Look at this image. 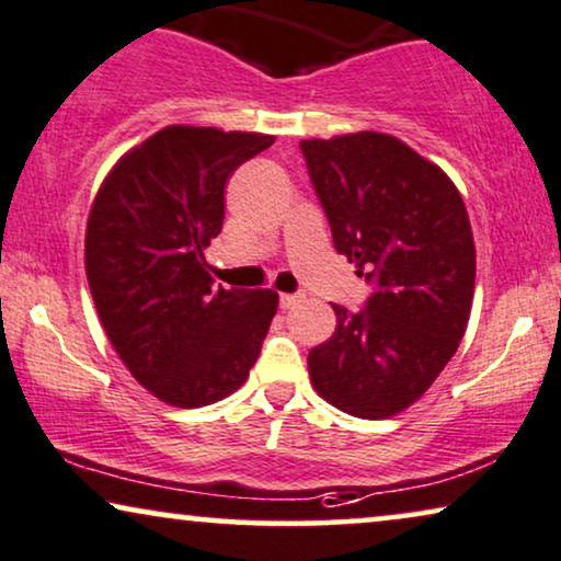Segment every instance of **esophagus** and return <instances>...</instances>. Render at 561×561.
Returning <instances> with one entry per match:
<instances>
[{
    "mask_svg": "<svg viewBox=\"0 0 561 561\" xmlns=\"http://www.w3.org/2000/svg\"><path fill=\"white\" fill-rule=\"evenodd\" d=\"M298 301H301L298 294H280V309H294Z\"/></svg>",
    "mask_w": 561,
    "mask_h": 561,
    "instance_id": "obj_1",
    "label": "esophagus"
}]
</instances>
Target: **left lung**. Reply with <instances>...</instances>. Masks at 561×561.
Segmentation results:
<instances>
[{
	"label": "left lung",
	"mask_w": 561,
	"mask_h": 561,
	"mask_svg": "<svg viewBox=\"0 0 561 561\" xmlns=\"http://www.w3.org/2000/svg\"><path fill=\"white\" fill-rule=\"evenodd\" d=\"M334 250L374 283L360 311L311 347L319 397L363 420L402 412L431 389L467 332L477 252L461 195L404 141L360 130L301 141Z\"/></svg>",
	"instance_id": "left-lung-1"
}]
</instances>
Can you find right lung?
Instances as JSON below:
<instances>
[{
	"mask_svg": "<svg viewBox=\"0 0 561 561\" xmlns=\"http://www.w3.org/2000/svg\"><path fill=\"white\" fill-rule=\"evenodd\" d=\"M273 136L167 126L121 157L94 195L84 267L100 322L141 387L206 407L250 376L275 290L214 288L203 250L221 234L231 172Z\"/></svg>",
	"mask_w": 561,
	"mask_h": 561,
	"instance_id": "1",
	"label": "right lung"
}]
</instances>
